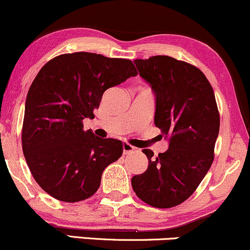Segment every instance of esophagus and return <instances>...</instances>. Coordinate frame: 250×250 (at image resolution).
<instances>
[{
	"instance_id": "obj_1",
	"label": "esophagus",
	"mask_w": 250,
	"mask_h": 250,
	"mask_svg": "<svg viewBox=\"0 0 250 250\" xmlns=\"http://www.w3.org/2000/svg\"><path fill=\"white\" fill-rule=\"evenodd\" d=\"M134 147L132 145H130L128 143H123V152H124V154H128L131 153L132 151H133Z\"/></svg>"
}]
</instances>
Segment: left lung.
I'll return each instance as SVG.
<instances>
[{
  "label": "left lung",
  "instance_id": "1",
  "mask_svg": "<svg viewBox=\"0 0 250 250\" xmlns=\"http://www.w3.org/2000/svg\"><path fill=\"white\" fill-rule=\"evenodd\" d=\"M139 76L155 96L154 124L168 139V149L131 183L138 198L157 208L180 205L194 193L214 159L220 128L215 96L201 70L169 56L134 61Z\"/></svg>",
  "mask_w": 250,
  "mask_h": 250
}]
</instances>
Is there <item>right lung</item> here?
I'll return each instance as SVG.
<instances>
[{
    "mask_svg": "<svg viewBox=\"0 0 250 250\" xmlns=\"http://www.w3.org/2000/svg\"><path fill=\"white\" fill-rule=\"evenodd\" d=\"M130 60L92 52L52 58L32 82L25 99L23 154L32 177L60 201L90 198L101 186L104 169L123 154L117 139L84 131L103 93L137 76Z\"/></svg>",
    "mask_w": 250,
    "mask_h": 250,
    "instance_id": "add662e5",
    "label": "right lung"
}]
</instances>
